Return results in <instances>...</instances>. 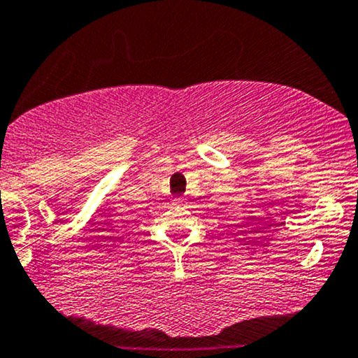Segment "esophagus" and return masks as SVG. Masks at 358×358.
Segmentation results:
<instances>
[{
	"mask_svg": "<svg viewBox=\"0 0 358 358\" xmlns=\"http://www.w3.org/2000/svg\"><path fill=\"white\" fill-rule=\"evenodd\" d=\"M172 203H174V205H184V203H186V199H184V198H172Z\"/></svg>",
	"mask_w": 358,
	"mask_h": 358,
	"instance_id": "esophagus-1",
	"label": "esophagus"
}]
</instances>
